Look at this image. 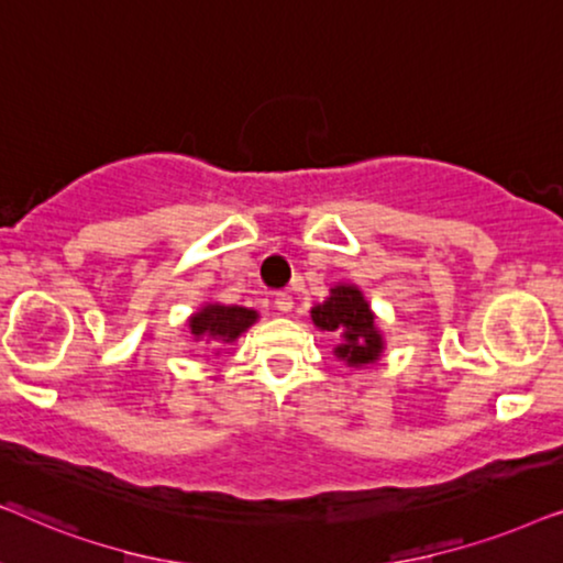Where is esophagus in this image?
Listing matches in <instances>:
<instances>
[{"instance_id":"1","label":"esophagus","mask_w":563,"mask_h":563,"mask_svg":"<svg viewBox=\"0 0 563 563\" xmlns=\"http://www.w3.org/2000/svg\"><path fill=\"white\" fill-rule=\"evenodd\" d=\"M274 307L279 312L287 314V312H291V307H295V299H291L287 291H279V295H274Z\"/></svg>"}]
</instances>
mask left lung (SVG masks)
I'll return each mask as SVG.
<instances>
[{"mask_svg":"<svg viewBox=\"0 0 563 563\" xmlns=\"http://www.w3.org/2000/svg\"><path fill=\"white\" fill-rule=\"evenodd\" d=\"M310 314L320 330L341 335L333 353L349 366L374 364L382 356L384 338L364 291L356 284H335L325 302L314 305Z\"/></svg>","mask_w":563,"mask_h":563,"instance_id":"left-lung-1","label":"left lung"}]
</instances>
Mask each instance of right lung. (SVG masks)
<instances>
[{
  "mask_svg": "<svg viewBox=\"0 0 563 563\" xmlns=\"http://www.w3.org/2000/svg\"><path fill=\"white\" fill-rule=\"evenodd\" d=\"M258 320L256 310L238 305H205L202 310L189 318V330L195 341L233 343Z\"/></svg>",
  "mask_w": 563,
  "mask_h": 563,
  "instance_id": "right-lung-1",
  "label": "right lung"
}]
</instances>
